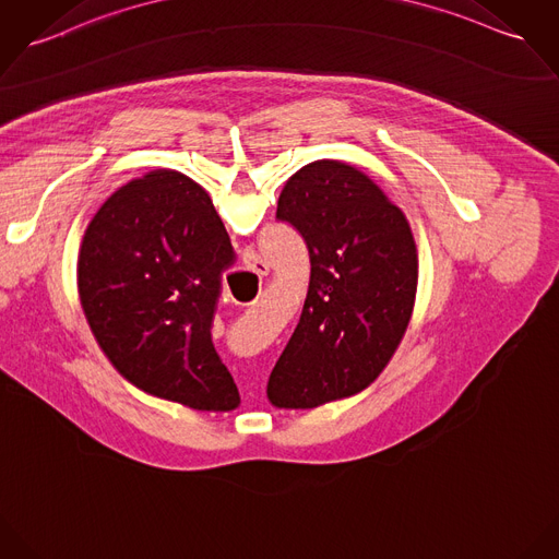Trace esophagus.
Masks as SVG:
<instances>
[{"label": "esophagus", "mask_w": 559, "mask_h": 559, "mask_svg": "<svg viewBox=\"0 0 559 559\" xmlns=\"http://www.w3.org/2000/svg\"><path fill=\"white\" fill-rule=\"evenodd\" d=\"M251 304H255V301H251Z\"/></svg>", "instance_id": "esophagus-1"}]
</instances>
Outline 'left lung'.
<instances>
[{
	"label": "left lung",
	"mask_w": 559,
	"mask_h": 559,
	"mask_svg": "<svg viewBox=\"0 0 559 559\" xmlns=\"http://www.w3.org/2000/svg\"><path fill=\"white\" fill-rule=\"evenodd\" d=\"M276 218L300 231L310 283L267 395L314 408L370 385L402 341L419 261L404 213L359 170L321 159L294 174Z\"/></svg>",
	"instance_id": "1"
}]
</instances>
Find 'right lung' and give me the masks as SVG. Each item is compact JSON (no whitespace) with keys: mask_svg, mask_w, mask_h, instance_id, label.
I'll list each match as a JSON object with an SVG mask.
<instances>
[{"mask_svg":"<svg viewBox=\"0 0 559 559\" xmlns=\"http://www.w3.org/2000/svg\"><path fill=\"white\" fill-rule=\"evenodd\" d=\"M236 261L209 193L155 170L115 191L86 227L79 294L112 366L153 395L191 402L223 364L213 344L221 274Z\"/></svg>","mask_w":559,"mask_h":559,"instance_id":"obj_1","label":"right lung"}]
</instances>
